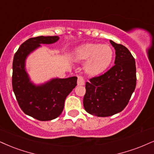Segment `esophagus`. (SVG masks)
Returning a JSON list of instances; mask_svg holds the SVG:
<instances>
[{
  "instance_id": "1",
  "label": "esophagus",
  "mask_w": 154,
  "mask_h": 154,
  "mask_svg": "<svg viewBox=\"0 0 154 154\" xmlns=\"http://www.w3.org/2000/svg\"><path fill=\"white\" fill-rule=\"evenodd\" d=\"M77 83L79 86H83L85 84V81L84 79L81 75H78V81Z\"/></svg>"
}]
</instances>
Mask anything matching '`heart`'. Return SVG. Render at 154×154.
Wrapping results in <instances>:
<instances>
[{"instance_id":"b5f03b06","label":"heart","mask_w":154,"mask_h":154,"mask_svg":"<svg viewBox=\"0 0 154 154\" xmlns=\"http://www.w3.org/2000/svg\"><path fill=\"white\" fill-rule=\"evenodd\" d=\"M74 56L79 61L86 60L85 71L89 75H96L109 67L113 60V51L109 45L87 43L77 48Z\"/></svg>"}]
</instances>
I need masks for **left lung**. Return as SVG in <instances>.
Returning <instances> with one entry per match:
<instances>
[{
	"instance_id": "1",
	"label": "left lung",
	"mask_w": 154,
	"mask_h": 154,
	"mask_svg": "<svg viewBox=\"0 0 154 154\" xmlns=\"http://www.w3.org/2000/svg\"><path fill=\"white\" fill-rule=\"evenodd\" d=\"M110 43L116 50L115 65L86 83L83 106L88 113L96 116H111L122 111L136 85L134 56L124 45L112 41Z\"/></svg>"
}]
</instances>
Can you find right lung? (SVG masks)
Wrapping results in <instances>:
<instances>
[{"instance_id":"1","label":"right lung","mask_w":154,"mask_h":154,"mask_svg":"<svg viewBox=\"0 0 154 154\" xmlns=\"http://www.w3.org/2000/svg\"><path fill=\"white\" fill-rule=\"evenodd\" d=\"M58 36L31 38L20 45L13 61L12 86L20 108L26 114L39 121H51L60 115L67 96L77 85V77L55 79L41 86H35L29 80L25 70L28 55L40 44L56 42Z\"/></svg>"}]
</instances>
